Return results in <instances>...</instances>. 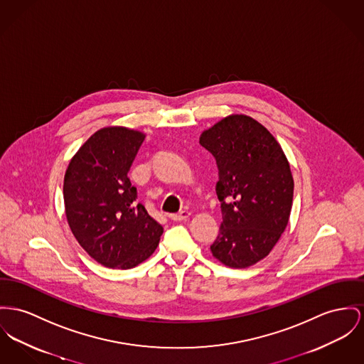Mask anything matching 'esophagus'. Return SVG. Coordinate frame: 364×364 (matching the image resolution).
<instances>
[{"label": "esophagus", "mask_w": 364, "mask_h": 364, "mask_svg": "<svg viewBox=\"0 0 364 364\" xmlns=\"http://www.w3.org/2000/svg\"><path fill=\"white\" fill-rule=\"evenodd\" d=\"M191 217V213L189 211H181L179 214H172L170 215V218L175 222H181V220H186V219Z\"/></svg>", "instance_id": "esophagus-1"}]
</instances>
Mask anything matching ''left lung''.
Masks as SVG:
<instances>
[{"mask_svg":"<svg viewBox=\"0 0 364 364\" xmlns=\"http://www.w3.org/2000/svg\"><path fill=\"white\" fill-rule=\"evenodd\" d=\"M217 160L222 223L213 255L229 267L264 259L290 218L294 179L287 157L267 128L244 114L222 119L200 136Z\"/></svg>","mask_w":364,"mask_h":364,"instance_id":"8db88e82","label":"left lung"}]
</instances>
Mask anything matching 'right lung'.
I'll list each match as a JSON object with an SVG mask.
<instances>
[{"mask_svg":"<svg viewBox=\"0 0 364 364\" xmlns=\"http://www.w3.org/2000/svg\"><path fill=\"white\" fill-rule=\"evenodd\" d=\"M144 141L139 131L102 128L78 149L65 173L69 226L80 245L103 267L139 265L163 235V226L136 203V188L128 178Z\"/></svg>","mask_w":364,"mask_h":364,"instance_id":"add662e5","label":"right lung"}]
</instances>
